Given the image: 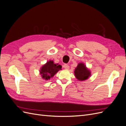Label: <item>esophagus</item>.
<instances>
[{"mask_svg":"<svg viewBox=\"0 0 126 126\" xmlns=\"http://www.w3.org/2000/svg\"><path fill=\"white\" fill-rule=\"evenodd\" d=\"M63 67L64 68V69H66V70H68L69 69V66L67 64H64L63 65Z\"/></svg>","mask_w":126,"mask_h":126,"instance_id":"34e87169","label":"esophagus"}]
</instances>
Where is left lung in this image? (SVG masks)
Here are the masks:
<instances>
[{
	"instance_id": "1",
	"label": "left lung",
	"mask_w": 126,
	"mask_h": 126,
	"mask_svg": "<svg viewBox=\"0 0 126 126\" xmlns=\"http://www.w3.org/2000/svg\"><path fill=\"white\" fill-rule=\"evenodd\" d=\"M74 74L79 81H85L91 76V71L84 63H80L75 68Z\"/></svg>"
}]
</instances>
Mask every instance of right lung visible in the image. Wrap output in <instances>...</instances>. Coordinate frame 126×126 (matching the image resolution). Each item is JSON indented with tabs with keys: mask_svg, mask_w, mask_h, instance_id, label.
I'll list each match as a JSON object with an SVG mask.
<instances>
[{
	"mask_svg": "<svg viewBox=\"0 0 126 126\" xmlns=\"http://www.w3.org/2000/svg\"><path fill=\"white\" fill-rule=\"evenodd\" d=\"M62 66L58 63H55L53 60H49L40 68V74L41 78L45 80H49L57 72L62 70Z\"/></svg>",
	"mask_w": 126,
	"mask_h": 126,
	"instance_id": "add662e5",
	"label": "right lung"
}]
</instances>
